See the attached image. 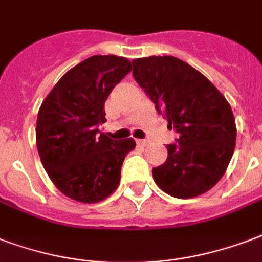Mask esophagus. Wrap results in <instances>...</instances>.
Returning <instances> with one entry per match:
<instances>
[{
  "label": "esophagus",
  "mask_w": 262,
  "mask_h": 262,
  "mask_svg": "<svg viewBox=\"0 0 262 262\" xmlns=\"http://www.w3.org/2000/svg\"><path fill=\"white\" fill-rule=\"evenodd\" d=\"M137 144L141 145V147H145L148 144V140H137Z\"/></svg>",
  "instance_id": "1"
}]
</instances>
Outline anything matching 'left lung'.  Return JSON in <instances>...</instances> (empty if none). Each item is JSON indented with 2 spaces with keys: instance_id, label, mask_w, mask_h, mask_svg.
I'll return each instance as SVG.
<instances>
[{
  "instance_id": "left-lung-1",
  "label": "left lung",
  "mask_w": 262,
  "mask_h": 262,
  "mask_svg": "<svg viewBox=\"0 0 262 262\" xmlns=\"http://www.w3.org/2000/svg\"><path fill=\"white\" fill-rule=\"evenodd\" d=\"M132 64L136 82L179 135L166 145V162L152 169L155 183L180 199L206 192L223 177L235 149L231 105L203 74L177 57L151 56Z\"/></svg>"
}]
</instances>
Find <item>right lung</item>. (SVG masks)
<instances>
[{
    "label": "right lung",
    "instance_id": "right-lung-1",
    "mask_svg": "<svg viewBox=\"0 0 262 262\" xmlns=\"http://www.w3.org/2000/svg\"><path fill=\"white\" fill-rule=\"evenodd\" d=\"M118 56H92L69 70L43 100L37 118V148L53 184L83 203L103 201L117 189L121 167L133 151V139L113 140L100 133L104 103L130 73Z\"/></svg>",
    "mask_w": 262,
    "mask_h": 262
}]
</instances>
